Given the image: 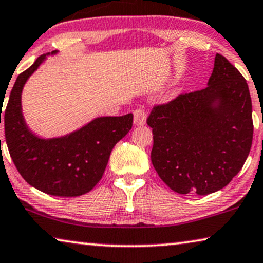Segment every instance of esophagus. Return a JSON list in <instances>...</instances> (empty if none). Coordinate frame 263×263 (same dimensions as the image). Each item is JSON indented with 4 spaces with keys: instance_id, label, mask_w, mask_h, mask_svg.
<instances>
[{
    "instance_id": "esophagus-1",
    "label": "esophagus",
    "mask_w": 263,
    "mask_h": 263,
    "mask_svg": "<svg viewBox=\"0 0 263 263\" xmlns=\"http://www.w3.org/2000/svg\"><path fill=\"white\" fill-rule=\"evenodd\" d=\"M133 116H135V124L137 126H142V125L145 124L146 121L145 110L142 108H137L135 112H133Z\"/></svg>"
}]
</instances>
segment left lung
<instances>
[{
    "mask_svg": "<svg viewBox=\"0 0 263 263\" xmlns=\"http://www.w3.org/2000/svg\"><path fill=\"white\" fill-rule=\"evenodd\" d=\"M251 110L246 79L217 53L205 89L155 105L147 117L158 176L180 194L206 195L224 188L250 153Z\"/></svg>",
    "mask_w": 263,
    "mask_h": 263,
    "instance_id": "8db88e82",
    "label": "left lung"
}]
</instances>
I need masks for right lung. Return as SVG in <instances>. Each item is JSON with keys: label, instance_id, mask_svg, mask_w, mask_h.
I'll list each match as a JSON object with an SVG mask.
<instances>
[{"label": "right lung", "instance_id": "right-lung-1", "mask_svg": "<svg viewBox=\"0 0 263 263\" xmlns=\"http://www.w3.org/2000/svg\"><path fill=\"white\" fill-rule=\"evenodd\" d=\"M45 57L46 54L39 56L21 72L10 91L5 110L7 146L26 182L50 195L79 197L93 190L101 180L110 151L132 128L133 114L96 118L79 131L62 138L35 137L22 118L21 91Z\"/></svg>", "mask_w": 263, "mask_h": 263}]
</instances>
